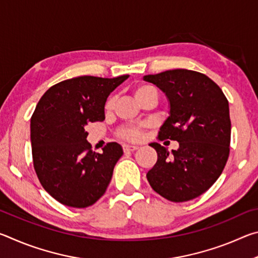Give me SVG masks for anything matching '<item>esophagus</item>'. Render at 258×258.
I'll return each mask as SVG.
<instances>
[{"instance_id":"esophagus-1","label":"esophagus","mask_w":258,"mask_h":258,"mask_svg":"<svg viewBox=\"0 0 258 258\" xmlns=\"http://www.w3.org/2000/svg\"><path fill=\"white\" fill-rule=\"evenodd\" d=\"M123 150L125 152H133L135 150H138L137 146H128V145H124L123 146Z\"/></svg>"}]
</instances>
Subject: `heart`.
I'll return each mask as SVG.
<instances>
[{
  "instance_id": "obj_1",
  "label": "heart",
  "mask_w": 258,
  "mask_h": 258,
  "mask_svg": "<svg viewBox=\"0 0 258 258\" xmlns=\"http://www.w3.org/2000/svg\"><path fill=\"white\" fill-rule=\"evenodd\" d=\"M156 92L155 89L150 85H140L135 87L134 90V95L137 100H141L143 97H146L147 94ZM113 106V98H110L106 103V110H110ZM146 125H133V126H127V127H123L119 130L118 135L121 139L128 140V141H138V140L141 139L143 134V130H145Z\"/></svg>"
}]
</instances>
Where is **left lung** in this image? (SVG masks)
<instances>
[{"mask_svg":"<svg viewBox=\"0 0 258 258\" xmlns=\"http://www.w3.org/2000/svg\"><path fill=\"white\" fill-rule=\"evenodd\" d=\"M143 80L159 87L169 101V116L161 125L159 140L180 146L169 152L159 143H150L158 159L147 173L148 181L171 202L197 198L216 182L229 158L228 99L208 76L187 69L146 75Z\"/></svg>","mask_w":258,"mask_h":258,"instance_id":"8db88e82","label":"left lung"}]
</instances>
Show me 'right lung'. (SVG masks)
Here are the masks:
<instances>
[{
	"label": "right lung",
	"instance_id": "add662e5",
	"mask_svg": "<svg viewBox=\"0 0 258 258\" xmlns=\"http://www.w3.org/2000/svg\"><path fill=\"white\" fill-rule=\"evenodd\" d=\"M128 75L115 78L80 76L51 86L30 118L35 172L55 200L75 208L89 207L102 197L113 167L123 156L116 142L102 154L91 150L86 126L104 120V104Z\"/></svg>",
	"mask_w": 258,
	"mask_h": 258
}]
</instances>
